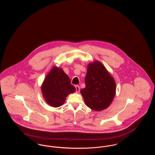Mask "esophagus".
Segmentation results:
<instances>
[{
  "mask_svg": "<svg viewBox=\"0 0 155 155\" xmlns=\"http://www.w3.org/2000/svg\"><path fill=\"white\" fill-rule=\"evenodd\" d=\"M75 89H76V92H79L80 91V87L78 85H76L75 86Z\"/></svg>",
  "mask_w": 155,
  "mask_h": 155,
  "instance_id": "obj_1",
  "label": "esophagus"
}]
</instances>
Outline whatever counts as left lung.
<instances>
[{"label": "left lung", "instance_id": "8db88e82", "mask_svg": "<svg viewBox=\"0 0 155 155\" xmlns=\"http://www.w3.org/2000/svg\"><path fill=\"white\" fill-rule=\"evenodd\" d=\"M85 83V88L80 92L85 105L96 111L107 108L115 97L116 83L100 61L95 60L88 64Z\"/></svg>", "mask_w": 155, "mask_h": 155}]
</instances>
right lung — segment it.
<instances>
[{"label": "right lung", "instance_id": "add662e5", "mask_svg": "<svg viewBox=\"0 0 155 155\" xmlns=\"http://www.w3.org/2000/svg\"><path fill=\"white\" fill-rule=\"evenodd\" d=\"M41 90L47 104L57 108L63 105L67 97L74 92L75 88L63 70L54 66L46 75Z\"/></svg>", "mask_w": 155, "mask_h": 155}]
</instances>
